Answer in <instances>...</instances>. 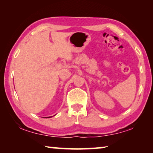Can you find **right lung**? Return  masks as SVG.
Segmentation results:
<instances>
[{
	"label": "right lung",
	"instance_id": "right-lung-1",
	"mask_svg": "<svg viewBox=\"0 0 153 153\" xmlns=\"http://www.w3.org/2000/svg\"><path fill=\"white\" fill-rule=\"evenodd\" d=\"M47 117V118H50V117H52V116H51V117Z\"/></svg>",
	"mask_w": 153,
	"mask_h": 153
}]
</instances>
